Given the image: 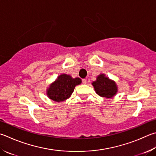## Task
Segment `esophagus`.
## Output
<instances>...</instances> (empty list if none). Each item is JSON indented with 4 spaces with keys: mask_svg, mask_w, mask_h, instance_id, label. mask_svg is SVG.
Masks as SVG:
<instances>
[{
    "mask_svg": "<svg viewBox=\"0 0 156 156\" xmlns=\"http://www.w3.org/2000/svg\"><path fill=\"white\" fill-rule=\"evenodd\" d=\"M83 83L84 84H87V80H86V79H83Z\"/></svg>",
    "mask_w": 156,
    "mask_h": 156,
    "instance_id": "34e87169",
    "label": "esophagus"
}]
</instances>
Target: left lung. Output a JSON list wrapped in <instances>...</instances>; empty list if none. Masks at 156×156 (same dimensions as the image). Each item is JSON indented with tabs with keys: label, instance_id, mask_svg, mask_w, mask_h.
<instances>
[{
	"label": "left lung",
	"instance_id": "left-lung-1",
	"mask_svg": "<svg viewBox=\"0 0 156 156\" xmlns=\"http://www.w3.org/2000/svg\"><path fill=\"white\" fill-rule=\"evenodd\" d=\"M92 84L94 87L96 93L104 98H112L117 91V87L115 82L105 77L104 74L98 76L97 80L93 82Z\"/></svg>",
	"mask_w": 156,
	"mask_h": 156
}]
</instances>
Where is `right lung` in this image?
I'll list each match as a JSON object with an SVG mask.
<instances>
[{
	"label": "right lung",
	"mask_w": 156,
	"mask_h": 156,
	"mask_svg": "<svg viewBox=\"0 0 156 156\" xmlns=\"http://www.w3.org/2000/svg\"><path fill=\"white\" fill-rule=\"evenodd\" d=\"M80 83V78H72L69 75L62 74L50 86L47 95L53 101H63L69 98L75 87Z\"/></svg>",
	"instance_id": "add662e5"
}]
</instances>
